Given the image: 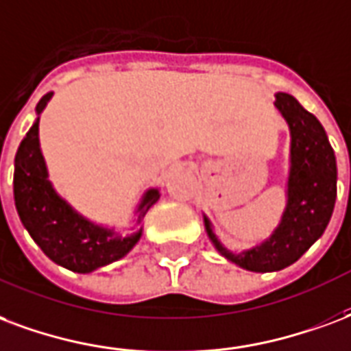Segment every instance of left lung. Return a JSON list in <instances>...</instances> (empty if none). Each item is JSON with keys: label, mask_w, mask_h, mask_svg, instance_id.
I'll return each instance as SVG.
<instances>
[{"label": "left lung", "mask_w": 351, "mask_h": 351, "mask_svg": "<svg viewBox=\"0 0 351 351\" xmlns=\"http://www.w3.org/2000/svg\"><path fill=\"white\" fill-rule=\"evenodd\" d=\"M275 108L290 128V173L287 208L268 240L245 251H232L217 240L204 215V228L217 253L249 271L266 274L300 261L328 227L337 199V160L320 121L292 95L277 93Z\"/></svg>", "instance_id": "left-lung-1"}]
</instances>
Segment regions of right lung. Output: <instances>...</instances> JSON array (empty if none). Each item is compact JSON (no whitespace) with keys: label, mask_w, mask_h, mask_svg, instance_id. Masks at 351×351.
Segmentation results:
<instances>
[{"label":"right lung","mask_w":351,"mask_h":351,"mask_svg":"<svg viewBox=\"0 0 351 351\" xmlns=\"http://www.w3.org/2000/svg\"><path fill=\"white\" fill-rule=\"evenodd\" d=\"M48 93L37 104V119L18 147L14 158V204L20 221L27 228L44 255L77 274H90L123 258L134 249L143 228H132L126 236L117 234L115 228L102 227L77 214L76 210L57 193L48 180V169L38 141L40 113L50 102ZM160 199V191H145L136 210V225L141 223L150 206Z\"/></svg>","instance_id":"right-lung-1"}]
</instances>
